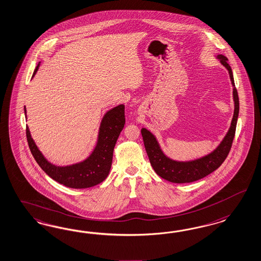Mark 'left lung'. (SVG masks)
<instances>
[{
    "mask_svg": "<svg viewBox=\"0 0 261 261\" xmlns=\"http://www.w3.org/2000/svg\"><path fill=\"white\" fill-rule=\"evenodd\" d=\"M220 61V64L228 70L231 85H232V97L234 102V111L231 119V126L228 133L224 136L222 141L213 151L204 156L194 160L179 161L168 156L156 139L155 135L151 134L149 129L142 127L141 134L145 149L148 153L149 162L154 171L162 178L172 183H191L196 180L207 176L213 171H216L222 164L226 157L228 156L231 149L232 140L236 134V127L238 123L239 113V100L238 90L234 86L233 75L231 67L228 64V59L222 54L216 56Z\"/></svg>",
    "mask_w": 261,
    "mask_h": 261,
    "instance_id": "obj_1",
    "label": "left lung"
}]
</instances>
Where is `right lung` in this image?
I'll list each match as a JSON object with an SVG mask.
<instances>
[{"label": "right lung", "instance_id": "add662e5", "mask_svg": "<svg viewBox=\"0 0 261 261\" xmlns=\"http://www.w3.org/2000/svg\"><path fill=\"white\" fill-rule=\"evenodd\" d=\"M40 67V62L32 78ZM24 115L27 117V110ZM125 125V105H118L104 114L98 130L96 145L89 156L81 162L67 166L50 163L32 139L27 126V138L30 151L38 165L53 180L64 186L73 189H86L98 185L109 175L112 168L113 149Z\"/></svg>", "mask_w": 261, "mask_h": 261}]
</instances>
